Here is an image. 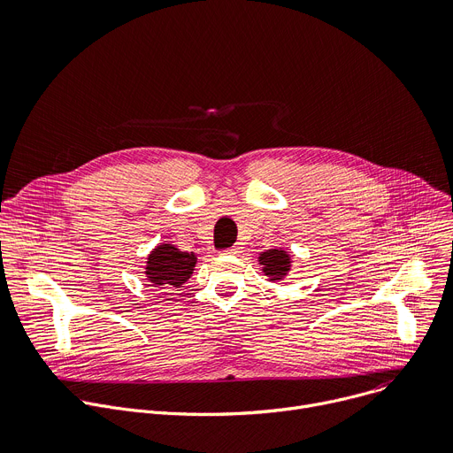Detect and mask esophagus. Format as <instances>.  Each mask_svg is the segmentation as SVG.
I'll use <instances>...</instances> for the list:
<instances>
[{
	"label": "esophagus",
	"instance_id": "obj_1",
	"mask_svg": "<svg viewBox=\"0 0 453 453\" xmlns=\"http://www.w3.org/2000/svg\"><path fill=\"white\" fill-rule=\"evenodd\" d=\"M240 251H242V246H240V244H234L233 248L224 250V253H226V255H236V253H240Z\"/></svg>",
	"mask_w": 453,
	"mask_h": 453
}]
</instances>
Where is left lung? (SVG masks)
I'll return each instance as SVG.
<instances>
[{
  "mask_svg": "<svg viewBox=\"0 0 453 453\" xmlns=\"http://www.w3.org/2000/svg\"><path fill=\"white\" fill-rule=\"evenodd\" d=\"M258 262L264 265L262 271L269 280H282L289 271V255L286 251L269 250L258 258Z\"/></svg>",
  "mask_w": 453,
  "mask_h": 453,
  "instance_id": "8db88e82",
  "label": "left lung"
}]
</instances>
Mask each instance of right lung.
Instances as JSON below:
<instances>
[{"mask_svg":"<svg viewBox=\"0 0 453 453\" xmlns=\"http://www.w3.org/2000/svg\"><path fill=\"white\" fill-rule=\"evenodd\" d=\"M195 264L196 255L178 251L174 246L164 244L149 255L145 275L153 286L176 289L191 277Z\"/></svg>","mask_w":453,"mask_h":453,"instance_id":"right-lung-1","label":"right lung"}]
</instances>
